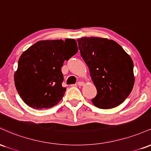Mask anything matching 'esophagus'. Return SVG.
I'll list each match as a JSON object with an SVG mask.
<instances>
[{
    "instance_id": "34e87169",
    "label": "esophagus",
    "mask_w": 151,
    "mask_h": 151,
    "mask_svg": "<svg viewBox=\"0 0 151 151\" xmlns=\"http://www.w3.org/2000/svg\"><path fill=\"white\" fill-rule=\"evenodd\" d=\"M77 84L79 86H84V82H83V81H79V82L77 83Z\"/></svg>"
}]
</instances>
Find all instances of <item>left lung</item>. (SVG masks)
<instances>
[{"label":"left lung","mask_w":151,"mask_h":151,"mask_svg":"<svg viewBox=\"0 0 151 151\" xmlns=\"http://www.w3.org/2000/svg\"><path fill=\"white\" fill-rule=\"evenodd\" d=\"M77 42L97 90V94L91 100L93 104L102 109L120 105L134 85L132 59L112 40L90 37L79 38Z\"/></svg>","instance_id":"8db88e82"}]
</instances>
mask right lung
<instances>
[{
	"instance_id": "add662e5",
	"label": "right lung",
	"mask_w": 151,
	"mask_h": 151,
	"mask_svg": "<svg viewBox=\"0 0 151 151\" xmlns=\"http://www.w3.org/2000/svg\"><path fill=\"white\" fill-rule=\"evenodd\" d=\"M74 39L38 41L24 51L14 74L15 85L20 96L35 109L57 105L65 94L62 67L77 52Z\"/></svg>"
}]
</instances>
